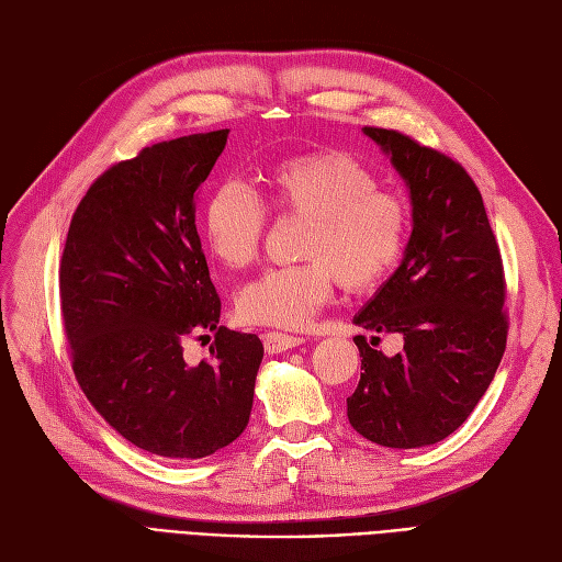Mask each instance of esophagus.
Masks as SVG:
<instances>
[{
	"label": "esophagus",
	"instance_id": "34e87169",
	"mask_svg": "<svg viewBox=\"0 0 562 562\" xmlns=\"http://www.w3.org/2000/svg\"><path fill=\"white\" fill-rule=\"evenodd\" d=\"M262 342H265L267 353H281V351L300 347L304 339L297 335H288V333H265Z\"/></svg>",
	"mask_w": 562,
	"mask_h": 562
}]
</instances>
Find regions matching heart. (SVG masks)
<instances>
[{"label":"heart","mask_w":562,"mask_h":562,"mask_svg":"<svg viewBox=\"0 0 562 562\" xmlns=\"http://www.w3.org/2000/svg\"><path fill=\"white\" fill-rule=\"evenodd\" d=\"M260 182L268 211L307 223L297 250L307 262L267 269L241 288L234 310L248 326L304 328L335 279L349 293H366L396 265L405 209L361 161L337 149L310 151L274 164ZM201 229L220 262L241 269L258 258L267 212L244 182L225 180L203 206Z\"/></svg>","instance_id":"obj_1"}]
</instances>
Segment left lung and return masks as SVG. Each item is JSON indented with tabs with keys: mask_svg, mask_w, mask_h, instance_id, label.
Returning <instances> with one entry per match:
<instances>
[{
	"mask_svg": "<svg viewBox=\"0 0 562 562\" xmlns=\"http://www.w3.org/2000/svg\"><path fill=\"white\" fill-rule=\"evenodd\" d=\"M411 190L413 234L398 269L356 326L396 333L403 349L384 356L356 335L361 380L347 417L384 448H424L457 431L479 405L506 349L502 255L479 187L462 164L398 131L366 126Z\"/></svg>",
	"mask_w": 562,
	"mask_h": 562,
	"instance_id": "1",
	"label": "left lung"
}]
</instances>
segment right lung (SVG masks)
I'll return each mask as SVG.
<instances>
[{
  "mask_svg": "<svg viewBox=\"0 0 562 562\" xmlns=\"http://www.w3.org/2000/svg\"><path fill=\"white\" fill-rule=\"evenodd\" d=\"M229 128L145 147L79 201L60 260V312L83 394L128 443L201 459L246 429L262 342L220 326V297L194 225L196 196ZM216 335L212 359L181 356Z\"/></svg>",
  "mask_w": 562,
  "mask_h": 562,
  "instance_id": "1",
  "label": "right lung"
}]
</instances>
